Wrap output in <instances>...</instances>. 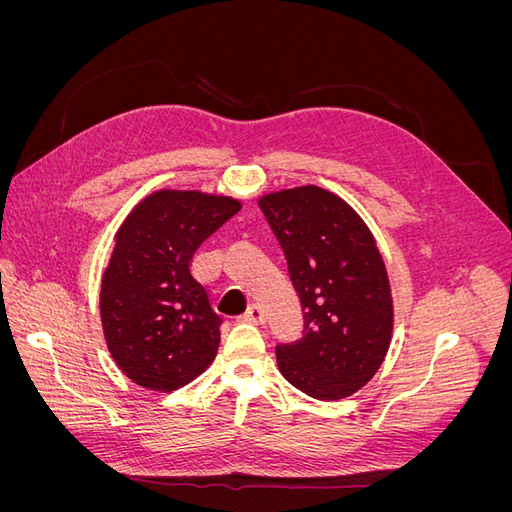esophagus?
Returning a JSON list of instances; mask_svg holds the SVG:
<instances>
[{
	"label": "esophagus",
	"mask_w": 512,
	"mask_h": 512,
	"mask_svg": "<svg viewBox=\"0 0 512 512\" xmlns=\"http://www.w3.org/2000/svg\"><path fill=\"white\" fill-rule=\"evenodd\" d=\"M243 320L245 322H254V324H265V309H262L260 305H250L247 307V312L243 314Z\"/></svg>",
	"instance_id": "1"
}]
</instances>
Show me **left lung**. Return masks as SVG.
Instances as JSON below:
<instances>
[{
  "mask_svg": "<svg viewBox=\"0 0 512 512\" xmlns=\"http://www.w3.org/2000/svg\"><path fill=\"white\" fill-rule=\"evenodd\" d=\"M288 260L303 337L275 346L277 367L314 399H344L382 365L393 333L389 275L365 222L316 185L258 200Z\"/></svg>",
  "mask_w": 512,
  "mask_h": 512,
  "instance_id": "8db88e82",
  "label": "left lung"
}]
</instances>
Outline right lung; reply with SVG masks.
I'll return each instance as SVG.
<instances>
[{"instance_id":"obj_1","label":"right lung","mask_w":512,"mask_h":512,"mask_svg":"<svg viewBox=\"0 0 512 512\" xmlns=\"http://www.w3.org/2000/svg\"><path fill=\"white\" fill-rule=\"evenodd\" d=\"M239 209L230 196L160 190L117 230L102 275V329L119 369L145 389H181L218 354L222 318L190 267L200 243Z\"/></svg>"}]
</instances>
